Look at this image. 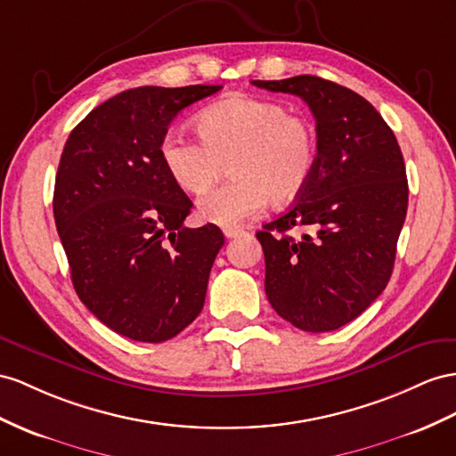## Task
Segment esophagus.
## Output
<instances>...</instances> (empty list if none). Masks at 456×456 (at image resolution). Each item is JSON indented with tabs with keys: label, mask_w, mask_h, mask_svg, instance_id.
Masks as SVG:
<instances>
[{
	"label": "esophagus",
	"mask_w": 456,
	"mask_h": 456,
	"mask_svg": "<svg viewBox=\"0 0 456 456\" xmlns=\"http://www.w3.org/2000/svg\"><path fill=\"white\" fill-rule=\"evenodd\" d=\"M224 232H225L227 239H235V237L240 235V232H244V229H240V227H225Z\"/></svg>",
	"instance_id": "obj_1"
}]
</instances>
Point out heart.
Segmentation results:
<instances>
[{
    "label": "heart",
    "mask_w": 456,
    "mask_h": 456,
    "mask_svg": "<svg viewBox=\"0 0 456 456\" xmlns=\"http://www.w3.org/2000/svg\"><path fill=\"white\" fill-rule=\"evenodd\" d=\"M200 140L167 133L159 156L186 194H204L229 163V183L198 202V216L237 225L272 202L289 204L305 191L318 159L316 128L279 102L232 94L196 117Z\"/></svg>",
    "instance_id": "b5f03b06"
}]
</instances>
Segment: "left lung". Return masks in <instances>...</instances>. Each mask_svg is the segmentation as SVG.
I'll list each match as a JSON object with an SVG mask.
<instances>
[{
  "instance_id": "8db88e82",
  "label": "left lung",
  "mask_w": 456,
  "mask_h": 456,
  "mask_svg": "<svg viewBox=\"0 0 456 456\" xmlns=\"http://www.w3.org/2000/svg\"><path fill=\"white\" fill-rule=\"evenodd\" d=\"M252 85L305 100L318 134L305 191L256 232L267 300L302 331L339 330L383 293L393 273L408 206L399 142L368 100L331 80L300 75Z\"/></svg>"
}]
</instances>
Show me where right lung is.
Instances as JSON below:
<instances>
[{
    "label": "right lung",
    "instance_id": "1",
    "mask_svg": "<svg viewBox=\"0 0 456 456\" xmlns=\"http://www.w3.org/2000/svg\"><path fill=\"white\" fill-rule=\"evenodd\" d=\"M221 86H138L92 110L69 134L53 217L78 298L110 330L140 343L179 335L202 312L225 237L183 225L192 202L159 144L169 123Z\"/></svg>",
    "mask_w": 456,
    "mask_h": 456
}]
</instances>
